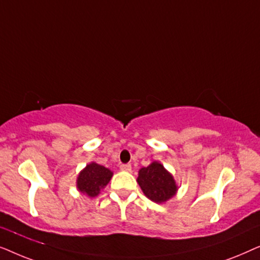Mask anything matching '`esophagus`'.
I'll return each mask as SVG.
<instances>
[{
	"label": "esophagus",
	"instance_id": "34e87169",
	"mask_svg": "<svg viewBox=\"0 0 260 260\" xmlns=\"http://www.w3.org/2000/svg\"><path fill=\"white\" fill-rule=\"evenodd\" d=\"M119 168L122 172H131V165H122Z\"/></svg>",
	"mask_w": 260,
	"mask_h": 260
}]
</instances>
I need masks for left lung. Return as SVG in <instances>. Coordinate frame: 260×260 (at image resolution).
I'll list each match as a JSON object with an SVG mask.
<instances>
[{
    "label": "left lung",
    "mask_w": 260,
    "mask_h": 260,
    "mask_svg": "<svg viewBox=\"0 0 260 260\" xmlns=\"http://www.w3.org/2000/svg\"><path fill=\"white\" fill-rule=\"evenodd\" d=\"M137 182L149 200L165 204L177 193L176 181L161 162L154 161L138 170Z\"/></svg>",
    "instance_id": "8db88e82"
}]
</instances>
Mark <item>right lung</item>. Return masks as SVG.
Returning <instances> with one entry per match:
<instances>
[{"mask_svg": "<svg viewBox=\"0 0 260 260\" xmlns=\"http://www.w3.org/2000/svg\"><path fill=\"white\" fill-rule=\"evenodd\" d=\"M113 173L104 166L90 162L77 177V189L88 198H95L108 186Z\"/></svg>", "mask_w": 260, "mask_h": 260, "instance_id": "right-lung-1", "label": "right lung"}]
</instances>
